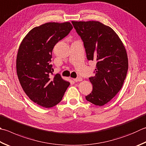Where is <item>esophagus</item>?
<instances>
[{"instance_id":"34e87169","label":"esophagus","mask_w":146,"mask_h":146,"mask_svg":"<svg viewBox=\"0 0 146 146\" xmlns=\"http://www.w3.org/2000/svg\"><path fill=\"white\" fill-rule=\"evenodd\" d=\"M73 80L75 81V82H78V81H82V78H80V77H79V78H75V79H74Z\"/></svg>"}]
</instances>
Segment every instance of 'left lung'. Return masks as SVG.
<instances>
[{
    "mask_svg": "<svg viewBox=\"0 0 146 146\" xmlns=\"http://www.w3.org/2000/svg\"><path fill=\"white\" fill-rule=\"evenodd\" d=\"M80 36L88 60H95V76L89 78L92 92L85 97L96 106L112 100L123 86L128 68V56L119 37L111 27L99 21H72Z\"/></svg>",
    "mask_w": 146,
    "mask_h": 146,
    "instance_id": "left-lung-1",
    "label": "left lung"
}]
</instances>
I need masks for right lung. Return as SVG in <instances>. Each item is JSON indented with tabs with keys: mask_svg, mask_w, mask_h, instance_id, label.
<instances>
[{
	"mask_svg": "<svg viewBox=\"0 0 146 146\" xmlns=\"http://www.w3.org/2000/svg\"><path fill=\"white\" fill-rule=\"evenodd\" d=\"M72 29L69 22L43 24L30 30L19 48L16 58L19 81L30 100L40 106H56L70 85L59 74L52 78L51 62L54 46Z\"/></svg>",
	"mask_w": 146,
	"mask_h": 146,
	"instance_id": "right-lung-1",
	"label": "right lung"
}]
</instances>
